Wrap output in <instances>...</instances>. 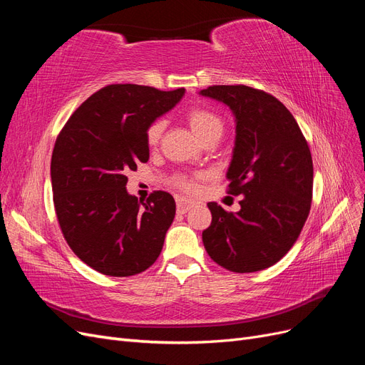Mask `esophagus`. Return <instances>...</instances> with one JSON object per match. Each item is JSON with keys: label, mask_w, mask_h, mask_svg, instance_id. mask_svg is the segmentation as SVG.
I'll return each instance as SVG.
<instances>
[{"label": "esophagus", "mask_w": 365, "mask_h": 365, "mask_svg": "<svg viewBox=\"0 0 365 365\" xmlns=\"http://www.w3.org/2000/svg\"><path fill=\"white\" fill-rule=\"evenodd\" d=\"M195 205H197L196 201L184 200V197H178V200H176V210H178V213H181V215L189 212V210L193 208Z\"/></svg>", "instance_id": "esophagus-1"}]
</instances>
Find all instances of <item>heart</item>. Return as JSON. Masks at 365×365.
<instances>
[{
	"label": "heart",
	"mask_w": 365,
	"mask_h": 365,
	"mask_svg": "<svg viewBox=\"0 0 365 365\" xmlns=\"http://www.w3.org/2000/svg\"><path fill=\"white\" fill-rule=\"evenodd\" d=\"M187 121H189L190 129L195 132V135L200 138L201 141L217 137L224 134V121L216 113L210 111V109L205 108H192L189 113L185 114ZM164 130V121L157 120L148 128L146 130V141L150 148L157 146L158 141L163 135ZM176 184H178L182 190L185 192H195L196 190V180L193 178H178L176 180Z\"/></svg>",
	"instance_id": "1"
}]
</instances>
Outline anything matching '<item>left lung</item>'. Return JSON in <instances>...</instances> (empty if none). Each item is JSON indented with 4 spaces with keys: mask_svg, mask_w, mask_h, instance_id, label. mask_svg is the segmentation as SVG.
I'll return each instance as SVG.
<instances>
[{
    "mask_svg": "<svg viewBox=\"0 0 365 365\" xmlns=\"http://www.w3.org/2000/svg\"><path fill=\"white\" fill-rule=\"evenodd\" d=\"M201 96L227 105L236 141L228 193L242 196L237 213L208 202L212 224L204 247L220 267L256 272L277 263L302 233L312 202L314 165L294 115L274 96L245 85H213Z\"/></svg>",
    "mask_w": 365,
    "mask_h": 365,
    "instance_id": "left-lung-1",
    "label": "left lung"
}]
</instances>
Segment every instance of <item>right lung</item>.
<instances>
[{
	"instance_id": "add662e5",
	"label": "right lung",
	"mask_w": 365,
	"mask_h": 365,
	"mask_svg": "<svg viewBox=\"0 0 365 365\" xmlns=\"http://www.w3.org/2000/svg\"><path fill=\"white\" fill-rule=\"evenodd\" d=\"M184 93L108 85L76 109L54 143L51 189L62 235L76 256L98 272L129 277L160 256L175 201L161 190L138 201L126 190V172L148 163V128Z\"/></svg>"
}]
</instances>
